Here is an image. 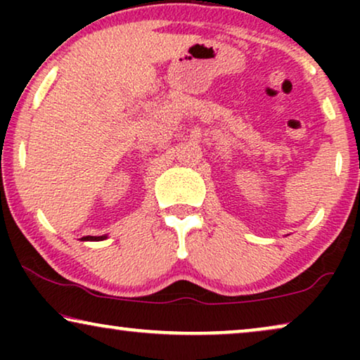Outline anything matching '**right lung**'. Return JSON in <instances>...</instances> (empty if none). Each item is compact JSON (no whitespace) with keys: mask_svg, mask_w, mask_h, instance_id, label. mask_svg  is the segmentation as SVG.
Returning a JSON list of instances; mask_svg holds the SVG:
<instances>
[{"mask_svg":"<svg viewBox=\"0 0 360 360\" xmlns=\"http://www.w3.org/2000/svg\"><path fill=\"white\" fill-rule=\"evenodd\" d=\"M108 236H85V238H82L83 240H103L106 239Z\"/></svg>","mask_w":360,"mask_h":360,"instance_id":"1","label":"right lung"}]
</instances>
